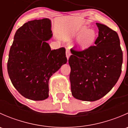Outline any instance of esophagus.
<instances>
[{
    "label": "esophagus",
    "mask_w": 128,
    "mask_h": 128,
    "mask_svg": "<svg viewBox=\"0 0 128 128\" xmlns=\"http://www.w3.org/2000/svg\"><path fill=\"white\" fill-rule=\"evenodd\" d=\"M66 58H67V59H69V57L70 56V51H69V49L67 48L66 49Z\"/></svg>",
    "instance_id": "esophagus-1"
}]
</instances>
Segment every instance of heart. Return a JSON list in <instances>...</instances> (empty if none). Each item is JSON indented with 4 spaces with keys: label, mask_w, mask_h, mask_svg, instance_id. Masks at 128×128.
<instances>
[{
    "label": "heart",
    "mask_w": 128,
    "mask_h": 128,
    "mask_svg": "<svg viewBox=\"0 0 128 128\" xmlns=\"http://www.w3.org/2000/svg\"><path fill=\"white\" fill-rule=\"evenodd\" d=\"M72 35L76 37V46L78 50H85L91 47L96 40V34L93 30L89 29L86 26L77 28Z\"/></svg>",
    "instance_id": "obj_1"
}]
</instances>
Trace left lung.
Returning <instances> with one entry per match:
<instances>
[{
    "instance_id": "1",
    "label": "left lung",
    "mask_w": 128,
    "mask_h": 128,
    "mask_svg": "<svg viewBox=\"0 0 128 128\" xmlns=\"http://www.w3.org/2000/svg\"><path fill=\"white\" fill-rule=\"evenodd\" d=\"M96 25L95 46L82 51L71 49L69 59L72 95L82 101H96L106 95L121 73L122 52L118 34L104 24Z\"/></svg>"
}]
</instances>
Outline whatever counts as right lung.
I'll return each mask as SVG.
<instances>
[{"label": "right lung", "instance_id": "add662e5", "mask_svg": "<svg viewBox=\"0 0 128 128\" xmlns=\"http://www.w3.org/2000/svg\"><path fill=\"white\" fill-rule=\"evenodd\" d=\"M49 18L31 20L17 30L10 48L7 70L13 86L22 96L40 101L49 96V80L66 64V50H51Z\"/></svg>", "mask_w": 128, "mask_h": 128}]
</instances>
